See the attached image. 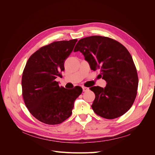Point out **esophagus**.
<instances>
[{
  "mask_svg": "<svg viewBox=\"0 0 155 155\" xmlns=\"http://www.w3.org/2000/svg\"><path fill=\"white\" fill-rule=\"evenodd\" d=\"M82 88H83V92H86V91H87L88 90V88L85 87H82Z\"/></svg>",
  "mask_w": 155,
  "mask_h": 155,
  "instance_id": "obj_1",
  "label": "esophagus"
}]
</instances>
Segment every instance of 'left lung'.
<instances>
[{"mask_svg":"<svg viewBox=\"0 0 155 155\" xmlns=\"http://www.w3.org/2000/svg\"><path fill=\"white\" fill-rule=\"evenodd\" d=\"M81 51L93 70H100L105 88H90L95 94L92 109L106 119L124 114L137 94L138 78L132 56L125 46L109 37L93 35L79 40L74 51Z\"/></svg>","mask_w":155,"mask_h":155,"instance_id":"1","label":"left lung"}]
</instances>
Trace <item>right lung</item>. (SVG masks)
Returning a JSON list of instances; mask_svg holds the SVG:
<instances>
[{
    "label": "right lung",
    "instance_id": "obj_1",
    "mask_svg": "<svg viewBox=\"0 0 155 155\" xmlns=\"http://www.w3.org/2000/svg\"><path fill=\"white\" fill-rule=\"evenodd\" d=\"M78 40L54 41L40 48L28 60L22 76V97L30 113L44 124L56 125L71 116L74 101L82 93L78 87L67 89L55 81Z\"/></svg>",
    "mask_w": 155,
    "mask_h": 155
}]
</instances>
